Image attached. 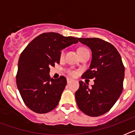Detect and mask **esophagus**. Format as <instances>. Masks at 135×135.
I'll return each instance as SVG.
<instances>
[{"label": "esophagus", "mask_w": 135, "mask_h": 135, "mask_svg": "<svg viewBox=\"0 0 135 135\" xmlns=\"http://www.w3.org/2000/svg\"><path fill=\"white\" fill-rule=\"evenodd\" d=\"M71 81H72V79H71L70 78H67V82H68V83H70Z\"/></svg>", "instance_id": "1"}]
</instances>
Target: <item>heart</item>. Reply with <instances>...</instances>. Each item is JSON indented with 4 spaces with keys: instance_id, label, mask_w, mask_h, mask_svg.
<instances>
[{
    "instance_id": "b5f03b06",
    "label": "heart",
    "mask_w": 135,
    "mask_h": 135,
    "mask_svg": "<svg viewBox=\"0 0 135 135\" xmlns=\"http://www.w3.org/2000/svg\"><path fill=\"white\" fill-rule=\"evenodd\" d=\"M84 49H84V48H80V49H79V50H78V51H82V50H84ZM65 50H62L61 52V54H60L61 57H64V55H65ZM68 73L70 75H71V76H75L76 74H77V71H75V70H68Z\"/></svg>"
}]
</instances>
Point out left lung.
I'll return each mask as SVG.
<instances>
[{
  "label": "left lung",
  "mask_w": 135,
  "mask_h": 135,
  "mask_svg": "<svg viewBox=\"0 0 135 135\" xmlns=\"http://www.w3.org/2000/svg\"><path fill=\"white\" fill-rule=\"evenodd\" d=\"M81 43L92 51L90 68L82 78H94L92 88L80 81L75 93L76 103L82 112L97 117L108 112L118 99L123 90L124 66L115 46L98 38H79Z\"/></svg>",
  "instance_id": "obj_1"
}]
</instances>
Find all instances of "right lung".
<instances>
[{
  "mask_svg": "<svg viewBox=\"0 0 135 135\" xmlns=\"http://www.w3.org/2000/svg\"><path fill=\"white\" fill-rule=\"evenodd\" d=\"M78 42V38L55 32L36 37L21 53L16 75L17 89L25 104L38 114L57 107L67 84L66 78H51L50 67L59 64L61 51Z\"/></svg>",
  "mask_w": 135,
  "mask_h": 135,
  "instance_id": "add662e5",
  "label": "right lung"
}]
</instances>
